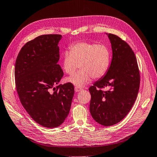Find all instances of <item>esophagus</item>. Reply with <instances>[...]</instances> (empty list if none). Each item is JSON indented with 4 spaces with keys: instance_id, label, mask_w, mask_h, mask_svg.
<instances>
[{
    "instance_id": "34e87169",
    "label": "esophagus",
    "mask_w": 157,
    "mask_h": 157,
    "mask_svg": "<svg viewBox=\"0 0 157 157\" xmlns=\"http://www.w3.org/2000/svg\"><path fill=\"white\" fill-rule=\"evenodd\" d=\"M82 89L81 87H75V92H79V91H80L81 90H82Z\"/></svg>"
}]
</instances>
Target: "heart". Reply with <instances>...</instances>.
<instances>
[{
	"label": "heart",
	"instance_id": "obj_1",
	"mask_svg": "<svg viewBox=\"0 0 157 157\" xmlns=\"http://www.w3.org/2000/svg\"><path fill=\"white\" fill-rule=\"evenodd\" d=\"M70 52L65 51L63 56V68L67 74L73 75L66 81L77 87L89 83L91 78L98 79L105 75L110 64V52L103 44L80 41L72 44Z\"/></svg>",
	"mask_w": 157,
	"mask_h": 157
}]
</instances>
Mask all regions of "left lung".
<instances>
[{
    "mask_svg": "<svg viewBox=\"0 0 157 157\" xmlns=\"http://www.w3.org/2000/svg\"><path fill=\"white\" fill-rule=\"evenodd\" d=\"M111 43L113 59L109 68L101 79L89 89V110L100 124H115L128 114L139 89L140 73L135 54L129 44L119 37L107 34ZM108 86L107 91L101 90Z\"/></svg>",
    "mask_w": 157,
    "mask_h": 157,
    "instance_id": "8db88e82",
    "label": "left lung"
}]
</instances>
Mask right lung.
I'll list each match as a JSON object with an SVG mask.
<instances>
[{"label": "right lung", "instance_id": "obj_1", "mask_svg": "<svg viewBox=\"0 0 157 157\" xmlns=\"http://www.w3.org/2000/svg\"><path fill=\"white\" fill-rule=\"evenodd\" d=\"M60 34H46L27 42L17 56L14 78L21 105L34 120L47 128L60 126L68 116L74 95L68 82L59 84Z\"/></svg>", "mask_w": 157, "mask_h": 157}]
</instances>
